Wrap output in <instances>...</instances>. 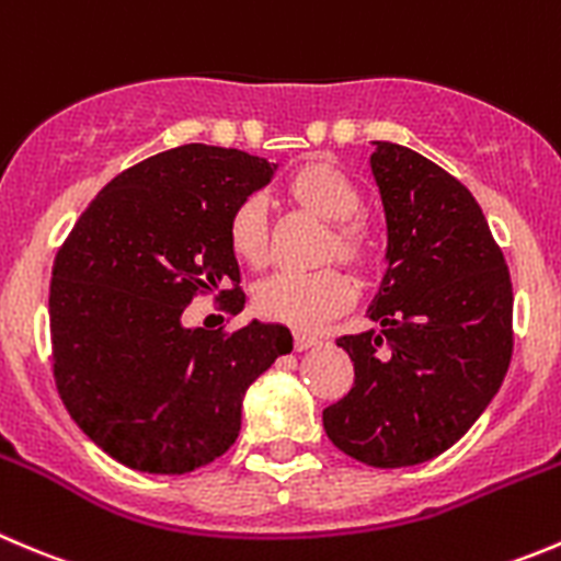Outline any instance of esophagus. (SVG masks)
Instances as JSON below:
<instances>
[{"label":"esophagus","mask_w":561,"mask_h":561,"mask_svg":"<svg viewBox=\"0 0 561 561\" xmlns=\"http://www.w3.org/2000/svg\"><path fill=\"white\" fill-rule=\"evenodd\" d=\"M293 345H296V351H309V347L320 345V340L312 334H304V331H296V334H293Z\"/></svg>","instance_id":"34e87169"}]
</instances>
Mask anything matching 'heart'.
<instances>
[{"label":"heart","mask_w":561,"mask_h":561,"mask_svg":"<svg viewBox=\"0 0 561 561\" xmlns=\"http://www.w3.org/2000/svg\"><path fill=\"white\" fill-rule=\"evenodd\" d=\"M287 203L320 221H329L320 260L342 265L356 274L375 263V236L362 219V192L336 164L325 159H309L287 175ZM227 241L232 254L249 268H265L271 260L268 208L260 197H247L232 210L227 225ZM353 301V285L340 268L312 271V274H276L254 287V312L271 323L290 329H314L334 318Z\"/></svg>","instance_id":"1"}]
</instances>
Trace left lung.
Returning <instances> with one entry per match:
<instances>
[{
    "instance_id": "8db88e82",
    "label": "left lung",
    "mask_w": 561,
    "mask_h": 561,
    "mask_svg": "<svg viewBox=\"0 0 561 561\" xmlns=\"http://www.w3.org/2000/svg\"><path fill=\"white\" fill-rule=\"evenodd\" d=\"M373 145L389 268L367 309L378 329L336 340L356 378L325 408L323 427L351 458L402 469L460 442L502 386L513 282L458 178L411 148Z\"/></svg>"
}]
</instances>
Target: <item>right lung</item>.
<instances>
[{"instance_id": "right-lung-1", "label": "right lung", "mask_w": 561, "mask_h": 561, "mask_svg": "<svg viewBox=\"0 0 561 561\" xmlns=\"http://www.w3.org/2000/svg\"><path fill=\"white\" fill-rule=\"evenodd\" d=\"M276 164L232 148L183 145L98 192L51 271L54 380L76 425L117 463L186 474L236 444L249 386L293 351L290 329H186L194 296L241 312L227 241L238 203Z\"/></svg>"}]
</instances>
